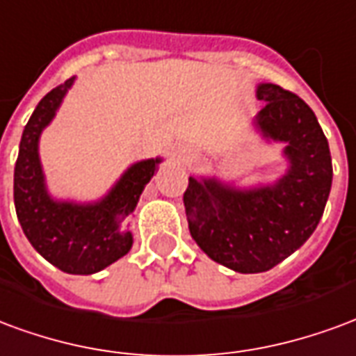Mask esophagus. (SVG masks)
<instances>
[{"mask_svg":"<svg viewBox=\"0 0 356 356\" xmlns=\"http://www.w3.org/2000/svg\"><path fill=\"white\" fill-rule=\"evenodd\" d=\"M178 157H180L184 163H189V161H193V153L186 152V149H181V152H178Z\"/></svg>","mask_w":356,"mask_h":356,"instance_id":"34e87169","label":"esophagus"}]
</instances>
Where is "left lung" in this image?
<instances>
[{"mask_svg":"<svg viewBox=\"0 0 356 356\" xmlns=\"http://www.w3.org/2000/svg\"><path fill=\"white\" fill-rule=\"evenodd\" d=\"M266 100L256 123L286 142L290 170L273 188L238 191L216 180L189 178L184 207L201 250L237 273H261L281 264L311 237L332 186V157L315 113L302 98L261 83Z\"/></svg>","mask_w":356,"mask_h":356,"instance_id":"obj_1","label":"left lung"}]
</instances>
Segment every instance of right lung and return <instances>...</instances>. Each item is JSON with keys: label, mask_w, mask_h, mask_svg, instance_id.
I'll return each instance as SVG.
<instances>
[{"label": "right lung", "mask_w": 356, "mask_h": 356, "mask_svg": "<svg viewBox=\"0 0 356 356\" xmlns=\"http://www.w3.org/2000/svg\"><path fill=\"white\" fill-rule=\"evenodd\" d=\"M72 83L74 77L47 92L26 123L15 165V209L24 235L47 261L64 273L90 275L131 250L132 235L121 232L119 222L134 210L161 159L136 163L100 203H54L45 191L38 140Z\"/></svg>", "instance_id": "add662e5"}]
</instances>
